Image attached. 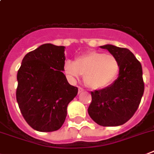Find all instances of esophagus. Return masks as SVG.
<instances>
[{
	"instance_id": "1",
	"label": "esophagus",
	"mask_w": 154,
	"mask_h": 154,
	"mask_svg": "<svg viewBox=\"0 0 154 154\" xmlns=\"http://www.w3.org/2000/svg\"><path fill=\"white\" fill-rule=\"evenodd\" d=\"M83 91H84L83 89H82V87H80V86H79V93H82V92H83Z\"/></svg>"
}]
</instances>
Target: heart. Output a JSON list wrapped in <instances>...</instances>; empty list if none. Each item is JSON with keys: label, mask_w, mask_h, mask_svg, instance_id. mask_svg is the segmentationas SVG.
<instances>
[{"label": "heart", "mask_w": 154, "mask_h": 154, "mask_svg": "<svg viewBox=\"0 0 154 154\" xmlns=\"http://www.w3.org/2000/svg\"><path fill=\"white\" fill-rule=\"evenodd\" d=\"M120 70L118 59L111 54L90 51L75 59L66 61L64 72L72 79L83 75L84 83L92 90H101L114 82Z\"/></svg>", "instance_id": "1"}]
</instances>
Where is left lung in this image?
<instances>
[{
	"label": "left lung",
	"instance_id": "1",
	"mask_svg": "<svg viewBox=\"0 0 154 154\" xmlns=\"http://www.w3.org/2000/svg\"><path fill=\"white\" fill-rule=\"evenodd\" d=\"M106 49L119 61L120 70L115 82L107 87L91 92L92 102L88 113L101 126L125 124L137 111L144 92L140 62L127 48L107 44Z\"/></svg>",
	"mask_w": 154,
	"mask_h": 154
}]
</instances>
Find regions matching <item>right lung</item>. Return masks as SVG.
Wrapping results in <instances>:
<instances>
[{"instance_id": "obj_1", "label": "right lung", "mask_w": 154, "mask_h": 154, "mask_svg": "<svg viewBox=\"0 0 154 154\" xmlns=\"http://www.w3.org/2000/svg\"><path fill=\"white\" fill-rule=\"evenodd\" d=\"M64 47L45 43L29 52L18 71L16 100L22 116L39 132L57 131L78 93L64 71Z\"/></svg>"}]
</instances>
